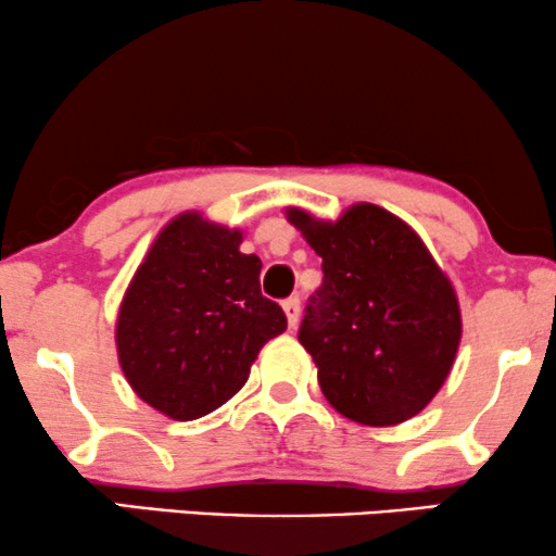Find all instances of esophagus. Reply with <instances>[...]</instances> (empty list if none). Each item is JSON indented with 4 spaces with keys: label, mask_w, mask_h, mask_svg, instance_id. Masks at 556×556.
Returning <instances> with one entry per match:
<instances>
[{
    "label": "esophagus",
    "mask_w": 556,
    "mask_h": 556,
    "mask_svg": "<svg viewBox=\"0 0 556 556\" xmlns=\"http://www.w3.org/2000/svg\"><path fill=\"white\" fill-rule=\"evenodd\" d=\"M285 307V315H287V323H290V328H294L300 323V298H290L282 302Z\"/></svg>",
    "instance_id": "esophagus-1"
}]
</instances>
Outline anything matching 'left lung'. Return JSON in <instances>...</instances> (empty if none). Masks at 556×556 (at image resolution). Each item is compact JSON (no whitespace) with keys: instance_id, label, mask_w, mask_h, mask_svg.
Wrapping results in <instances>:
<instances>
[{"instance_id":"obj_1","label":"left lung","mask_w":556,"mask_h":556,"mask_svg":"<svg viewBox=\"0 0 556 556\" xmlns=\"http://www.w3.org/2000/svg\"><path fill=\"white\" fill-rule=\"evenodd\" d=\"M287 220L323 258L300 343L323 395L364 426H397L431 403L462 339L454 287L407 223L359 202L339 220L300 207Z\"/></svg>"}]
</instances>
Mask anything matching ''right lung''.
I'll list each match as a JSON object with an SVG mask.
<instances>
[{
	"mask_svg": "<svg viewBox=\"0 0 556 556\" xmlns=\"http://www.w3.org/2000/svg\"><path fill=\"white\" fill-rule=\"evenodd\" d=\"M241 241V230L181 213L125 290L115 326L123 375L174 420L228 403L264 343L287 328L282 307L258 287L262 258L243 254Z\"/></svg>",
	"mask_w": 556,
	"mask_h": 556,
	"instance_id": "obj_1",
	"label": "right lung"
}]
</instances>
